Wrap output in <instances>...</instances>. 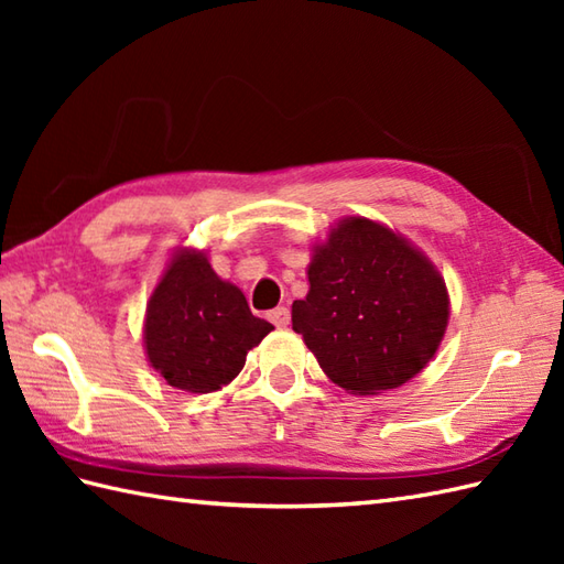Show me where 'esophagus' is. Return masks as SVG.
<instances>
[{"instance_id": "obj_1", "label": "esophagus", "mask_w": 564, "mask_h": 564, "mask_svg": "<svg viewBox=\"0 0 564 564\" xmlns=\"http://www.w3.org/2000/svg\"><path fill=\"white\" fill-rule=\"evenodd\" d=\"M269 319L273 322L275 327H289V325H291V313H289V307H275V310H271V313H269Z\"/></svg>"}]
</instances>
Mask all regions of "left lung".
<instances>
[{
    "mask_svg": "<svg viewBox=\"0 0 564 564\" xmlns=\"http://www.w3.org/2000/svg\"><path fill=\"white\" fill-rule=\"evenodd\" d=\"M310 293L293 329L339 388L378 394L414 378L448 325V293L422 251L368 218H349L315 247Z\"/></svg>",
    "mask_w": 564,
    "mask_h": 564,
    "instance_id": "8db88e82",
    "label": "left lung"
}]
</instances>
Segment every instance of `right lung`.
Masks as SVG:
<instances>
[{
    "label": "right lung",
    "instance_id": "right-lung-1",
    "mask_svg": "<svg viewBox=\"0 0 564 564\" xmlns=\"http://www.w3.org/2000/svg\"><path fill=\"white\" fill-rule=\"evenodd\" d=\"M273 329L237 285L215 275L203 251H182L148 303L145 346L172 388L213 392L245 368L247 351Z\"/></svg>",
    "mask_w": 564,
    "mask_h": 564
}]
</instances>
